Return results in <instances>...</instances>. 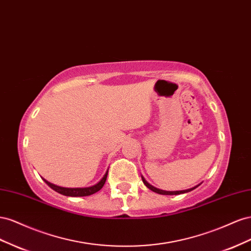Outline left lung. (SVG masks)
Segmentation results:
<instances>
[{
	"label": "left lung",
	"instance_id": "left-lung-1",
	"mask_svg": "<svg viewBox=\"0 0 251 251\" xmlns=\"http://www.w3.org/2000/svg\"><path fill=\"white\" fill-rule=\"evenodd\" d=\"M142 181H143V183H144L145 185H146V187L147 188H149L150 190H152V191H154V192H156V193H159V195H166V196H174V195H181V193H186V192H189V191H191V190H193V189H196L197 187H199V185H197V186H195V187H192V188H189V189H186V190H178V191H166V190H162V189H159V188H155V187H153L152 185H150L144 177L142 176Z\"/></svg>",
	"mask_w": 251,
	"mask_h": 251
}]
</instances>
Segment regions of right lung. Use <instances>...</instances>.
Segmentation results:
<instances>
[{"instance_id": "1", "label": "right lung", "mask_w": 251, "mask_h": 251, "mask_svg": "<svg viewBox=\"0 0 251 251\" xmlns=\"http://www.w3.org/2000/svg\"><path fill=\"white\" fill-rule=\"evenodd\" d=\"M107 175H108V170L106 171V174L101 178V181L98 182L96 185L90 186V187H83V188H66V187H61V186L54 185L52 183L46 181L45 178H43V180L45 181V183L49 186L50 188L53 189L56 192L61 193V195H63V196H67V197H86V196L94 195V193L98 192L100 189L103 187L105 182H106Z\"/></svg>"}]
</instances>
